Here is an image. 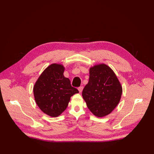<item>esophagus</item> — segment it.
<instances>
[{"mask_svg": "<svg viewBox=\"0 0 154 154\" xmlns=\"http://www.w3.org/2000/svg\"><path fill=\"white\" fill-rule=\"evenodd\" d=\"M83 89V87H82V86L78 88V91H79V92H82Z\"/></svg>", "mask_w": 154, "mask_h": 154, "instance_id": "1", "label": "esophagus"}]
</instances>
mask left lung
Instances as JSON below:
<instances>
[{"label": "left lung", "mask_w": 154, "mask_h": 154, "mask_svg": "<svg viewBox=\"0 0 154 154\" xmlns=\"http://www.w3.org/2000/svg\"><path fill=\"white\" fill-rule=\"evenodd\" d=\"M89 80L82 92L83 98L97 117L109 114L119 103L122 87L114 72L101 63L89 69Z\"/></svg>", "instance_id": "left-lung-1"}]
</instances>
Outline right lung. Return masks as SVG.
Returning a JSON list of instances; mask_svg holds the SVG:
<instances>
[{"label":"right lung","instance_id":"add662e5","mask_svg":"<svg viewBox=\"0 0 154 154\" xmlns=\"http://www.w3.org/2000/svg\"><path fill=\"white\" fill-rule=\"evenodd\" d=\"M65 68L53 63L46 68L33 87L36 103L40 110L51 117H57L66 109L71 97L78 93L71 82L63 76Z\"/></svg>","mask_w":154,"mask_h":154}]
</instances>
